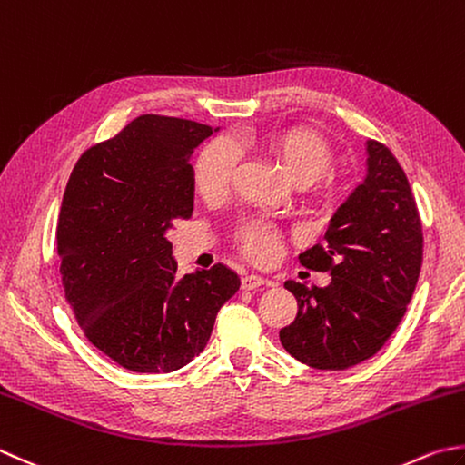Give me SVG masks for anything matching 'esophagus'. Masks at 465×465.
Returning <instances> with one entry per match:
<instances>
[{
  "label": "esophagus",
  "mask_w": 465,
  "mask_h": 465,
  "mask_svg": "<svg viewBox=\"0 0 465 465\" xmlns=\"http://www.w3.org/2000/svg\"><path fill=\"white\" fill-rule=\"evenodd\" d=\"M260 286H272V282L266 280V278L258 276V274H245V276L242 278V288H243V290H256V288H260Z\"/></svg>",
  "instance_id": "1"
}]
</instances>
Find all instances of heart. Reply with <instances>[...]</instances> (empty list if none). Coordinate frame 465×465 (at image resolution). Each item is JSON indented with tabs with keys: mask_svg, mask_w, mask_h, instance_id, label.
<instances>
[{
	"mask_svg": "<svg viewBox=\"0 0 465 465\" xmlns=\"http://www.w3.org/2000/svg\"><path fill=\"white\" fill-rule=\"evenodd\" d=\"M243 144H260L284 165L298 183H314L329 175L332 167V149L322 134L311 129H288L272 133L263 139L245 134ZM242 151L238 143L227 136L209 141L195 161V185L203 195H222L232 185L240 167ZM238 242L243 253L256 262H270L278 253L280 235L274 223L250 220L240 225Z\"/></svg>",
	"mask_w": 465,
	"mask_h": 465,
	"instance_id": "b5f03b06",
	"label": "heart"
}]
</instances>
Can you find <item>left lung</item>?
I'll use <instances>...</instances> for the list:
<instances>
[{"label": "left lung", "mask_w": 465, "mask_h": 465, "mask_svg": "<svg viewBox=\"0 0 465 465\" xmlns=\"http://www.w3.org/2000/svg\"><path fill=\"white\" fill-rule=\"evenodd\" d=\"M300 263L331 272L326 288L288 280L298 314L280 331L286 352L308 367L342 371L379 352L401 322L423 260V233L405 171L385 144L367 141V175Z\"/></svg>", "instance_id": "1"}]
</instances>
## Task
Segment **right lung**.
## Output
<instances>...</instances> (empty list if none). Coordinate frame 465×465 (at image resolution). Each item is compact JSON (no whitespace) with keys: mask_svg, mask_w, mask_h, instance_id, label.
I'll return each instance as SVG.
<instances>
[{"mask_svg":"<svg viewBox=\"0 0 465 465\" xmlns=\"http://www.w3.org/2000/svg\"><path fill=\"white\" fill-rule=\"evenodd\" d=\"M215 131L136 116L82 154L64 191L56 227L64 294L86 339L129 371L185 367L240 288L223 263L177 278L167 240L173 222L193 213L189 159Z\"/></svg>","mask_w":465,"mask_h":465,"instance_id":"obj_1","label":"right lung"}]
</instances>
